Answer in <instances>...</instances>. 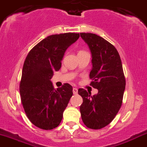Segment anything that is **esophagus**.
<instances>
[{
  "label": "esophagus",
  "instance_id": "34e87169",
  "mask_svg": "<svg viewBox=\"0 0 147 147\" xmlns=\"http://www.w3.org/2000/svg\"><path fill=\"white\" fill-rule=\"evenodd\" d=\"M72 91H73L74 94H77V93H78V89H77V88H73Z\"/></svg>",
  "mask_w": 147,
  "mask_h": 147
}]
</instances>
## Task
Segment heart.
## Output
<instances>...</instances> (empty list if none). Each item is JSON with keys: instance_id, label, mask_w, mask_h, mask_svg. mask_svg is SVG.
I'll return each mask as SVG.
<instances>
[{"instance_id": "1", "label": "heart", "mask_w": 147, "mask_h": 147, "mask_svg": "<svg viewBox=\"0 0 147 147\" xmlns=\"http://www.w3.org/2000/svg\"><path fill=\"white\" fill-rule=\"evenodd\" d=\"M83 51H79V52H83Z\"/></svg>"}]
</instances>
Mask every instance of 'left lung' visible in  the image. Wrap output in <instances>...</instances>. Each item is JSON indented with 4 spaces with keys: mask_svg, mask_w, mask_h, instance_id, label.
I'll use <instances>...</instances> for the list:
<instances>
[{
    "mask_svg": "<svg viewBox=\"0 0 147 147\" xmlns=\"http://www.w3.org/2000/svg\"><path fill=\"white\" fill-rule=\"evenodd\" d=\"M80 35L92 54L90 85L98 90L91 96V92L79 88V95L83 98L80 112L86 126L98 130L110 123L121 107L125 79L120 56L114 45L94 33Z\"/></svg>",
    "mask_w": 147,
    "mask_h": 147,
    "instance_id": "8db88e82",
    "label": "left lung"
}]
</instances>
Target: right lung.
Masks as SVG:
<instances>
[{"label": "right lung", "mask_w": 147, "mask_h": 147, "mask_svg": "<svg viewBox=\"0 0 147 147\" xmlns=\"http://www.w3.org/2000/svg\"><path fill=\"white\" fill-rule=\"evenodd\" d=\"M80 38L79 33L51 35L29 51L24 61L19 85L21 100L30 121L38 128L51 130L63 119L72 96V86L65 83L55 89L51 82L59 71L64 53Z\"/></svg>", "instance_id": "1"}]
</instances>
